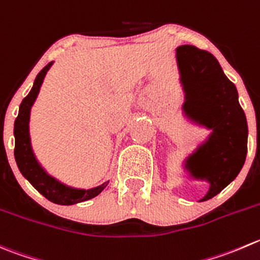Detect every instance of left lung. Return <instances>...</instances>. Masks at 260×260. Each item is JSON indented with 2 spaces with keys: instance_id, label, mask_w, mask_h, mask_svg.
Listing matches in <instances>:
<instances>
[{
  "instance_id": "1",
  "label": "left lung",
  "mask_w": 260,
  "mask_h": 260,
  "mask_svg": "<svg viewBox=\"0 0 260 260\" xmlns=\"http://www.w3.org/2000/svg\"><path fill=\"white\" fill-rule=\"evenodd\" d=\"M184 108L211 131L189 158L194 178L210 188L200 202L211 200L225 189L243 169L248 151V123L239 103L236 86L226 77L211 53L193 45L175 49Z\"/></svg>"
}]
</instances>
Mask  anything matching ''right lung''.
<instances>
[{"instance_id": "right-lung-1", "label": "right lung", "mask_w": 260, "mask_h": 260, "mask_svg": "<svg viewBox=\"0 0 260 260\" xmlns=\"http://www.w3.org/2000/svg\"><path fill=\"white\" fill-rule=\"evenodd\" d=\"M53 63H54V60L48 63L47 66L38 74L31 90L20 104L19 115L15 119L14 125L15 160H16L17 168H19L22 176L26 180H29V183L40 194H43L47 200L55 203V205L71 206L96 197L98 194L104 190L109 180L90 189L75 188V186L62 183L57 178L50 175L35 156L31 146V138H30V112H31V107L37 100L38 94H39L45 75L53 66Z\"/></svg>"}]
</instances>
